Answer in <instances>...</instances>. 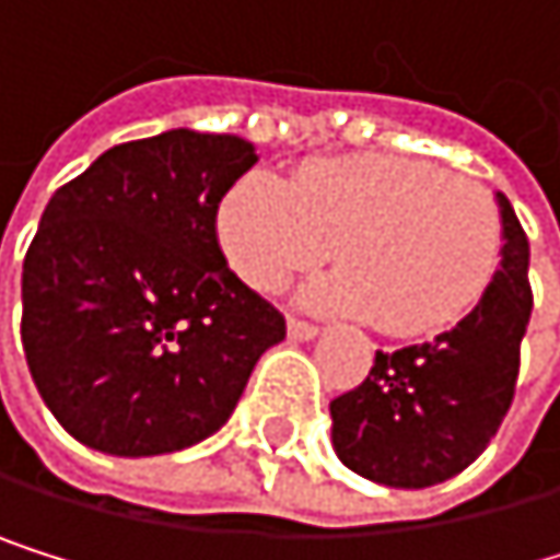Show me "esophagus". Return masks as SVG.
Here are the masks:
<instances>
[{
    "mask_svg": "<svg viewBox=\"0 0 560 560\" xmlns=\"http://www.w3.org/2000/svg\"><path fill=\"white\" fill-rule=\"evenodd\" d=\"M289 336L295 342H308L318 336V326H312V322H302V318H289Z\"/></svg>",
    "mask_w": 560,
    "mask_h": 560,
    "instance_id": "1",
    "label": "esophagus"
}]
</instances>
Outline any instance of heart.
<instances>
[{
    "instance_id": "heart-1",
    "label": "heart",
    "mask_w": 560,
    "mask_h": 560,
    "mask_svg": "<svg viewBox=\"0 0 560 560\" xmlns=\"http://www.w3.org/2000/svg\"><path fill=\"white\" fill-rule=\"evenodd\" d=\"M221 248L258 292L282 289L336 245L342 265L305 289L326 312L370 315L396 339L460 322L501 261V211L470 180L413 158H336L285 184L255 174L218 208Z\"/></svg>"
}]
</instances>
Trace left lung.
<instances>
[{"mask_svg":"<svg viewBox=\"0 0 560 560\" xmlns=\"http://www.w3.org/2000/svg\"><path fill=\"white\" fill-rule=\"evenodd\" d=\"M504 248L483 299L430 342L376 352L370 376L329 402L339 460L383 487L420 490L467 470L511 410L530 322L527 234L498 195Z\"/></svg>","mask_w":560,"mask_h":560,"instance_id":"left-lung-1","label":"left lung"}]
</instances>
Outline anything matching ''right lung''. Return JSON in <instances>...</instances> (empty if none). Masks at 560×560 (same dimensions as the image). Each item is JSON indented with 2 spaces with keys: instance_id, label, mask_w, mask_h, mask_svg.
Listing matches in <instances>:
<instances>
[{
  "instance_id": "1",
  "label": "right lung",
  "mask_w": 560,
  "mask_h": 560,
  "mask_svg": "<svg viewBox=\"0 0 560 560\" xmlns=\"http://www.w3.org/2000/svg\"><path fill=\"white\" fill-rule=\"evenodd\" d=\"M258 161L231 133L167 130L100 154L49 198L23 261V349L59 427L114 457L218 433L285 318L218 245Z\"/></svg>"
}]
</instances>
